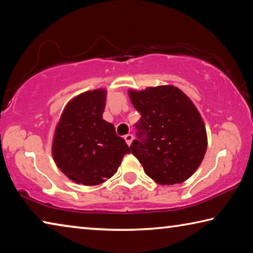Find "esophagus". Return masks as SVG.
Instances as JSON below:
<instances>
[{"mask_svg":"<svg viewBox=\"0 0 253 253\" xmlns=\"http://www.w3.org/2000/svg\"><path fill=\"white\" fill-rule=\"evenodd\" d=\"M124 139H125V142L127 143L128 146H129L132 142V139H134V136H132L131 134H127L125 137H124Z\"/></svg>","mask_w":253,"mask_h":253,"instance_id":"esophagus-1","label":"esophagus"}]
</instances>
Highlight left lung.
I'll return each mask as SVG.
<instances>
[{
	"mask_svg": "<svg viewBox=\"0 0 253 253\" xmlns=\"http://www.w3.org/2000/svg\"><path fill=\"white\" fill-rule=\"evenodd\" d=\"M140 114L132 153L149 177L162 185L183 183L203 161L208 147L204 123L193 102L174 85L129 90Z\"/></svg>",
	"mask_w": 253,
	"mask_h": 253,
	"instance_id": "1",
	"label": "left lung"
}]
</instances>
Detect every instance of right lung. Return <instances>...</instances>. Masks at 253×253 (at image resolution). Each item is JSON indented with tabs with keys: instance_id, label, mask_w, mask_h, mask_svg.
<instances>
[{
	"instance_id": "right-lung-1",
	"label": "right lung",
	"mask_w": 253,
	"mask_h": 253,
	"mask_svg": "<svg viewBox=\"0 0 253 253\" xmlns=\"http://www.w3.org/2000/svg\"><path fill=\"white\" fill-rule=\"evenodd\" d=\"M105 106V89L81 93L68 102L55 128L53 160L63 174L78 184L104 183L130 153L113 124L102 119Z\"/></svg>"
}]
</instances>
